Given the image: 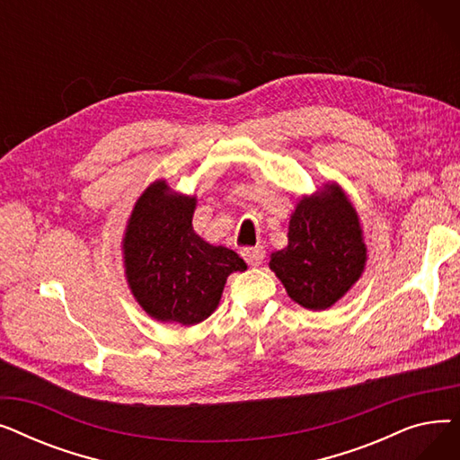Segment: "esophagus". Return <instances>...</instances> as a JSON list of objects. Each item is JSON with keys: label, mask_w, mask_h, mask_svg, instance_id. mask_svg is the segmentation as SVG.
<instances>
[{"label": "esophagus", "mask_w": 460, "mask_h": 460, "mask_svg": "<svg viewBox=\"0 0 460 460\" xmlns=\"http://www.w3.org/2000/svg\"><path fill=\"white\" fill-rule=\"evenodd\" d=\"M243 257H244V261L248 262V264H252V267H257V264H261L262 262V259H264V250L261 248V246H255V248H244L243 252Z\"/></svg>", "instance_id": "1"}]
</instances>
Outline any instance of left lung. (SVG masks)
<instances>
[{"label": "left lung", "instance_id": "left-lung-1", "mask_svg": "<svg viewBox=\"0 0 460 460\" xmlns=\"http://www.w3.org/2000/svg\"><path fill=\"white\" fill-rule=\"evenodd\" d=\"M288 243L269 267L298 305L323 311L340 302L366 270L359 216L337 182L302 196L288 220Z\"/></svg>", "mask_w": 460, "mask_h": 460}]
</instances>
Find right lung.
I'll use <instances>...</instances> for the list:
<instances>
[{
	"label": "right lung",
	"mask_w": 460,
	"mask_h": 460,
	"mask_svg": "<svg viewBox=\"0 0 460 460\" xmlns=\"http://www.w3.org/2000/svg\"><path fill=\"white\" fill-rule=\"evenodd\" d=\"M196 196L158 179L143 190L123 234L128 288L158 323L193 326L222 300L227 278L248 267L233 250L203 240L191 226Z\"/></svg>",
	"instance_id": "add662e5"
}]
</instances>
